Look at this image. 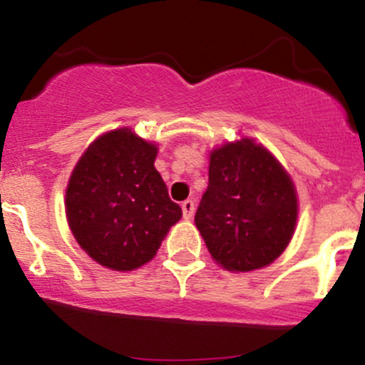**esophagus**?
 Returning a JSON list of instances; mask_svg holds the SVG:
<instances>
[{
    "label": "esophagus",
    "mask_w": 365,
    "mask_h": 365,
    "mask_svg": "<svg viewBox=\"0 0 365 365\" xmlns=\"http://www.w3.org/2000/svg\"><path fill=\"white\" fill-rule=\"evenodd\" d=\"M194 201L192 200H187L182 203V212H183V219H190L194 215Z\"/></svg>",
    "instance_id": "34e87169"
}]
</instances>
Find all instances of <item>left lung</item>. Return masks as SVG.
Wrapping results in <instances>:
<instances>
[{"label":"left lung","mask_w":365,"mask_h":365,"mask_svg":"<svg viewBox=\"0 0 365 365\" xmlns=\"http://www.w3.org/2000/svg\"><path fill=\"white\" fill-rule=\"evenodd\" d=\"M297 215L295 185L264 146L244 138L210 153L208 189L194 222L226 270L251 272L277 259Z\"/></svg>","instance_id":"obj_1"}]
</instances>
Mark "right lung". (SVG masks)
I'll return each mask as SVG.
<instances>
[{"instance_id":"right-lung-1","label":"right lung","mask_w":365,"mask_h":365,"mask_svg":"<svg viewBox=\"0 0 365 365\" xmlns=\"http://www.w3.org/2000/svg\"><path fill=\"white\" fill-rule=\"evenodd\" d=\"M157 146L130 128L95 139L73 168L65 196L77 244L102 267L130 272L148 263L182 219L155 169Z\"/></svg>"}]
</instances>
